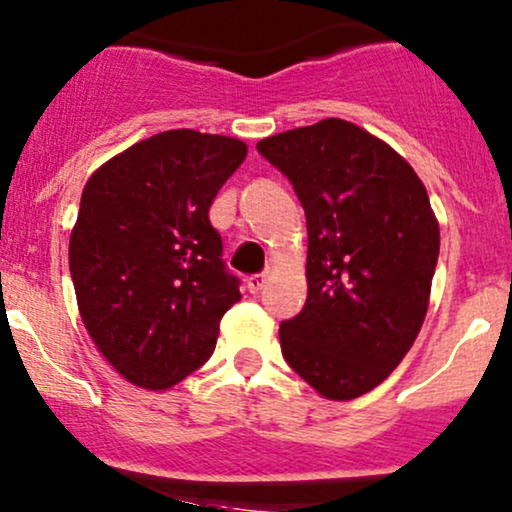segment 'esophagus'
<instances>
[{
	"mask_svg": "<svg viewBox=\"0 0 512 512\" xmlns=\"http://www.w3.org/2000/svg\"><path fill=\"white\" fill-rule=\"evenodd\" d=\"M265 284H267L265 274H252V277H247V291H250V294H260V291L265 289Z\"/></svg>",
	"mask_w": 512,
	"mask_h": 512,
	"instance_id": "1",
	"label": "esophagus"
}]
</instances>
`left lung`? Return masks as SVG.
Masks as SVG:
<instances>
[{
	"mask_svg": "<svg viewBox=\"0 0 512 512\" xmlns=\"http://www.w3.org/2000/svg\"><path fill=\"white\" fill-rule=\"evenodd\" d=\"M306 211V306L279 325L289 367L330 401L376 389L411 350L430 303L440 226L415 170L342 119L257 143Z\"/></svg>",
	"mask_w": 512,
	"mask_h": 512,
	"instance_id": "8db88e82",
	"label": "left lung"
}]
</instances>
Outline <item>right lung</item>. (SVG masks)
Masks as SVG:
<instances>
[{
  "instance_id": "right-lung-1",
  "label": "right lung",
  "mask_w": 512,
  "mask_h": 512,
  "mask_svg": "<svg viewBox=\"0 0 512 512\" xmlns=\"http://www.w3.org/2000/svg\"><path fill=\"white\" fill-rule=\"evenodd\" d=\"M245 155L238 138L177 128L111 157L84 184L70 235L77 308L133 386L165 391L199 369L240 301L209 209Z\"/></svg>"
}]
</instances>
